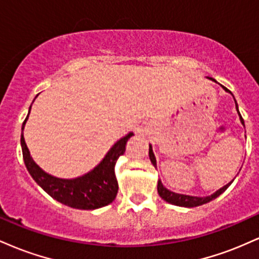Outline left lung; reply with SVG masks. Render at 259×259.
I'll return each mask as SVG.
<instances>
[{
  "label": "left lung",
  "mask_w": 259,
  "mask_h": 259,
  "mask_svg": "<svg viewBox=\"0 0 259 259\" xmlns=\"http://www.w3.org/2000/svg\"><path fill=\"white\" fill-rule=\"evenodd\" d=\"M208 79H210V80H213V81H215V80L213 79V78H208ZM223 88H224L225 91H229L228 89L225 88V86H223ZM229 92H230V91H229ZM235 105H236V109H237V112H239V108H237L236 101H235ZM239 115H240V119H241V123L245 124V123H243V119H242L241 114H240V112H239ZM150 159H151V162H152V164L154 165V167H156V158H154V154L152 152V147H151V146H150ZM230 184H228V185H225L224 187H222V189L219 190V191H217L214 195L209 196V197H194V196H186V195L175 194V192H171V191H169V190L165 189V187L162 185V183H160V181H158V185H157V190H158V194H159L160 197H162L164 201L169 202V203L175 204V206H181V207H197V206H201V204L208 203V202H209V201L214 200V198L218 197L219 195L223 194V192H224L225 190L228 189Z\"/></svg>",
  "instance_id": "obj_1"
}]
</instances>
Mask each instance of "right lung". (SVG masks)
<instances>
[{
  "mask_svg": "<svg viewBox=\"0 0 259 259\" xmlns=\"http://www.w3.org/2000/svg\"><path fill=\"white\" fill-rule=\"evenodd\" d=\"M26 119L28 117L23 123L22 136H20L23 158H24L26 169L29 170L32 179L36 181L47 194L65 206L76 208V209H96V208L107 206L114 200L118 194V183L115 179L114 165L119 156L125 152L127 140L134 135L133 133L126 135L125 138L120 139L106 154L102 162L90 173L85 174L84 177L76 178V179L65 180L58 179V178L45 173L42 169L32 160L28 147H26L24 136H23V129H24Z\"/></svg>",
  "mask_w": 259,
  "mask_h": 259,
  "instance_id": "add662e5",
  "label": "right lung"
}]
</instances>
